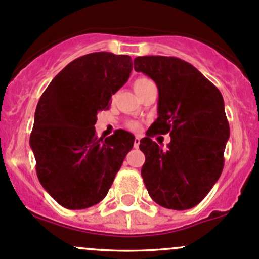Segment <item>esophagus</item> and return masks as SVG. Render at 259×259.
I'll return each mask as SVG.
<instances>
[{
    "mask_svg": "<svg viewBox=\"0 0 259 259\" xmlns=\"http://www.w3.org/2000/svg\"><path fill=\"white\" fill-rule=\"evenodd\" d=\"M140 137H136L135 138V143H133V146H135V148H138V146H140Z\"/></svg>",
    "mask_w": 259,
    "mask_h": 259,
    "instance_id": "34e87169",
    "label": "esophagus"
}]
</instances>
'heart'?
Listing matches in <instances>:
<instances>
[{"mask_svg": "<svg viewBox=\"0 0 259 259\" xmlns=\"http://www.w3.org/2000/svg\"><path fill=\"white\" fill-rule=\"evenodd\" d=\"M148 81H150V79L145 78V76L136 79L135 89L140 88V87H142L143 84L148 83ZM127 127H128V128L132 130V131H137V130H140V123H138V122H135V121H131V122H128V123H127Z\"/></svg>", "mask_w": 259, "mask_h": 259, "instance_id": "heart-1", "label": "heart"}]
</instances>
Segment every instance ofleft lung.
<instances>
[{"label": "left lung", "mask_w": 259, "mask_h": 259, "mask_svg": "<svg viewBox=\"0 0 259 259\" xmlns=\"http://www.w3.org/2000/svg\"><path fill=\"white\" fill-rule=\"evenodd\" d=\"M133 63L135 70L150 76L158 89V117L140 141L146 189L163 208H194L208 195L224 166L229 123L222 93L179 58L138 56ZM166 133L171 137L166 149L150 140Z\"/></svg>", "instance_id": "8db88e82"}]
</instances>
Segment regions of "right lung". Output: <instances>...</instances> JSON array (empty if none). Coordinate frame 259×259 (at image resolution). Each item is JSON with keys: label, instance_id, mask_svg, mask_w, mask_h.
Returning <instances> with one entry per match:
<instances>
[{"label": "right lung", "instance_id": "1", "mask_svg": "<svg viewBox=\"0 0 259 259\" xmlns=\"http://www.w3.org/2000/svg\"><path fill=\"white\" fill-rule=\"evenodd\" d=\"M132 71L128 55L87 54L69 63L40 97L30 146L42 188L61 206L79 210L103 200L135 136L117 130L96 135L97 114Z\"/></svg>", "mask_w": 259, "mask_h": 259}]
</instances>
